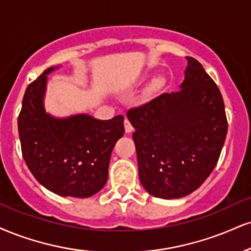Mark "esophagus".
<instances>
[{"label":"esophagus","instance_id":"esophagus-1","mask_svg":"<svg viewBox=\"0 0 251 251\" xmlns=\"http://www.w3.org/2000/svg\"><path fill=\"white\" fill-rule=\"evenodd\" d=\"M124 126H125V132H126V133H131V132L133 131V126H132V124L129 123L128 119L124 120Z\"/></svg>","mask_w":251,"mask_h":251}]
</instances>
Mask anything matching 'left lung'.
<instances>
[{
    "instance_id": "8db88e82",
    "label": "left lung",
    "mask_w": 251,
    "mask_h": 251,
    "mask_svg": "<svg viewBox=\"0 0 251 251\" xmlns=\"http://www.w3.org/2000/svg\"><path fill=\"white\" fill-rule=\"evenodd\" d=\"M179 91L129 108L139 179L151 195L179 199L209 176L228 131L219 87L193 57Z\"/></svg>"
}]
</instances>
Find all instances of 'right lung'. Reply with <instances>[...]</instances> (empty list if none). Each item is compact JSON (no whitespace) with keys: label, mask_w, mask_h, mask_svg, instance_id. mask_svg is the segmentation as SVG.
Here are the masks:
<instances>
[{"label":"right lung","mask_w":251,"mask_h":251,"mask_svg":"<svg viewBox=\"0 0 251 251\" xmlns=\"http://www.w3.org/2000/svg\"><path fill=\"white\" fill-rule=\"evenodd\" d=\"M47 69L30 83L19 116L22 154L36 180L60 196L90 198L107 181L108 164L124 117L98 120L89 114L55 118L45 112Z\"/></svg>","instance_id":"right-lung-1"}]
</instances>
